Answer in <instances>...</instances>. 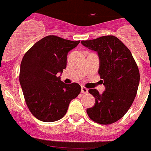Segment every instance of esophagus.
Listing matches in <instances>:
<instances>
[{"label": "esophagus", "instance_id": "obj_1", "mask_svg": "<svg viewBox=\"0 0 151 151\" xmlns=\"http://www.w3.org/2000/svg\"><path fill=\"white\" fill-rule=\"evenodd\" d=\"M88 89L86 88L84 86H82V94H88Z\"/></svg>", "mask_w": 151, "mask_h": 151}]
</instances>
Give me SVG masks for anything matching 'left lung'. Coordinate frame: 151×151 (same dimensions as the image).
Masks as SVG:
<instances>
[{
	"instance_id": "1",
	"label": "left lung",
	"mask_w": 151,
	"mask_h": 151,
	"mask_svg": "<svg viewBox=\"0 0 151 151\" xmlns=\"http://www.w3.org/2000/svg\"><path fill=\"white\" fill-rule=\"evenodd\" d=\"M81 43L97 52L98 73L105 86L102 94L95 88L88 90L95 98V104L87 109L88 115L102 125L116 122L127 113L137 94L140 81L138 66L129 49L115 36H102Z\"/></svg>"
}]
</instances>
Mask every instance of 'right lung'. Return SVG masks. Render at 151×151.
<instances>
[{
    "label": "right lung",
    "mask_w": 151,
    "mask_h": 151,
    "mask_svg": "<svg viewBox=\"0 0 151 151\" xmlns=\"http://www.w3.org/2000/svg\"><path fill=\"white\" fill-rule=\"evenodd\" d=\"M79 42L48 35L24 55L19 82L29 110L39 120L50 122L60 119L70 101L79 94L81 86L78 83L67 85L57 77V73L66 69L68 52Z\"/></svg>",
    "instance_id": "obj_1"
}]
</instances>
